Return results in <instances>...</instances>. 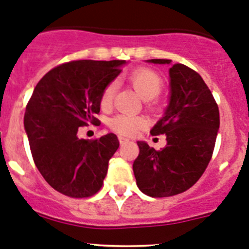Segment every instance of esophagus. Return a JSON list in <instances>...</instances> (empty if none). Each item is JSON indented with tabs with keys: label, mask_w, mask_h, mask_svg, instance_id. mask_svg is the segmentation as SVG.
Here are the masks:
<instances>
[{
	"label": "esophagus",
	"mask_w": 249,
	"mask_h": 249,
	"mask_svg": "<svg viewBox=\"0 0 249 249\" xmlns=\"http://www.w3.org/2000/svg\"><path fill=\"white\" fill-rule=\"evenodd\" d=\"M118 140H119V143L120 144H125V143H127L129 142V138H126V137H123V136H119V137H118Z\"/></svg>",
	"instance_id": "34e87169"
}]
</instances>
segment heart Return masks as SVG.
Segmentation results:
<instances>
[{"label":"heart","mask_w":249,"mask_h":249,"mask_svg":"<svg viewBox=\"0 0 249 249\" xmlns=\"http://www.w3.org/2000/svg\"><path fill=\"white\" fill-rule=\"evenodd\" d=\"M127 82L145 100L146 106L150 109H156L158 103L155 98L163 90V80L159 72L150 68H137L127 75ZM116 83L111 82L104 88L100 95V107L104 111L111 108L113 103ZM146 122L143 117L132 114H117L109 120L108 125L113 131L120 135L132 136L145 126Z\"/></svg>","instance_id":"heart-1"}]
</instances>
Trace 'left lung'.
I'll return each mask as SVG.
<instances>
[{"label": "left lung", "mask_w": 249, "mask_h": 249, "mask_svg": "<svg viewBox=\"0 0 249 249\" xmlns=\"http://www.w3.org/2000/svg\"><path fill=\"white\" fill-rule=\"evenodd\" d=\"M149 62L169 64L171 59ZM169 77V105L150 131L166 135L167 145L155 150L137 142L140 154L132 166L138 188L154 198L179 195L200 179L213 158L219 129L218 106L200 75L177 63Z\"/></svg>", "instance_id": "8db88e82"}]
</instances>
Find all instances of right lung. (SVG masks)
Here are the masks:
<instances>
[{
	"label": "right lung",
	"mask_w": 249,
	"mask_h": 249,
	"mask_svg": "<svg viewBox=\"0 0 249 249\" xmlns=\"http://www.w3.org/2000/svg\"><path fill=\"white\" fill-rule=\"evenodd\" d=\"M125 61H71L36 83L23 125L36 168L62 195L88 198L103 187L109 159L119 148L114 133L87 141L80 127L100 125V95Z\"/></svg>",
	"instance_id": "add662e5"
}]
</instances>
